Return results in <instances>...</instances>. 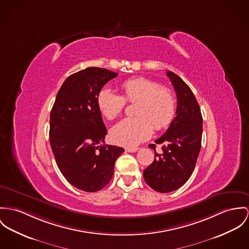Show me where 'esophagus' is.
Masks as SVG:
<instances>
[{"label": "esophagus", "instance_id": "esophagus-1", "mask_svg": "<svg viewBox=\"0 0 249 249\" xmlns=\"http://www.w3.org/2000/svg\"><path fill=\"white\" fill-rule=\"evenodd\" d=\"M139 148H126L125 151L128 153H135Z\"/></svg>", "mask_w": 249, "mask_h": 249}]
</instances>
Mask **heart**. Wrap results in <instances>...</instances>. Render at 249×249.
<instances>
[{
  "label": "heart",
  "mask_w": 249,
  "mask_h": 249,
  "mask_svg": "<svg viewBox=\"0 0 249 249\" xmlns=\"http://www.w3.org/2000/svg\"><path fill=\"white\" fill-rule=\"evenodd\" d=\"M122 96L109 87L97 94V106L107 119L113 120L122 113L126 102H136L135 117H128L113 127L112 140L121 146L133 148L146 141L157 131L170 126L176 112V99L172 90L162 87L147 77H134L121 84Z\"/></svg>",
  "instance_id": "heart-1"
}]
</instances>
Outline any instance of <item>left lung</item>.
Returning <instances> with one entry per match:
<instances>
[{"label": "left lung", "mask_w": 249, "mask_h": 249, "mask_svg": "<svg viewBox=\"0 0 249 249\" xmlns=\"http://www.w3.org/2000/svg\"><path fill=\"white\" fill-rule=\"evenodd\" d=\"M177 96L176 116L169 129L156 144H162V152H155L153 163L144 171L145 182L154 191L162 193L181 188L191 177L201 150L203 117L200 106L186 82L167 71Z\"/></svg>", "instance_id": "left-lung-1"}]
</instances>
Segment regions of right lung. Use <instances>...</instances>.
<instances>
[{
  "mask_svg": "<svg viewBox=\"0 0 249 249\" xmlns=\"http://www.w3.org/2000/svg\"><path fill=\"white\" fill-rule=\"evenodd\" d=\"M117 73L89 67L67 77L50 114V145L57 167L75 188L102 190L112 179L123 148L105 145L107 129L96 96Z\"/></svg>",
  "mask_w": 249,
  "mask_h": 249,
  "instance_id": "obj_1",
  "label": "right lung"
}]
</instances>
